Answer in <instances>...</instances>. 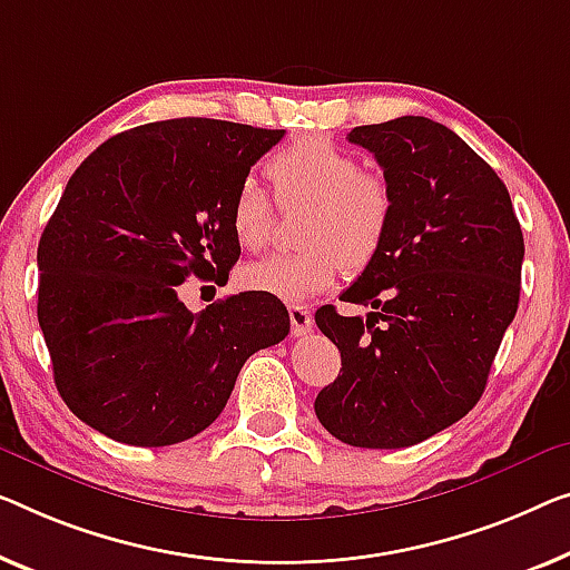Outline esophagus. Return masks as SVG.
<instances>
[{
	"mask_svg": "<svg viewBox=\"0 0 570 570\" xmlns=\"http://www.w3.org/2000/svg\"><path fill=\"white\" fill-rule=\"evenodd\" d=\"M288 320H292V333L296 337L312 333L314 320L309 307H304V304H288Z\"/></svg>",
	"mask_w": 570,
	"mask_h": 570,
	"instance_id": "34e87169",
	"label": "esophagus"
}]
</instances>
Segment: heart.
I'll return each mask as SVG.
<instances>
[{"instance_id":"b5f03b06","label":"heart","mask_w":570,"mask_h":570,"mask_svg":"<svg viewBox=\"0 0 570 570\" xmlns=\"http://www.w3.org/2000/svg\"><path fill=\"white\" fill-rule=\"evenodd\" d=\"M266 174L278 204L312 202L296 253H274L243 268V286L286 302L309 299L333 286L345 263L363 268L384 245L394 199L384 178L361 171V160L325 135H304L268 158ZM237 243L261 250L274 235V204L245 181L230 204Z\"/></svg>"}]
</instances>
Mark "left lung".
<instances>
[{"mask_svg":"<svg viewBox=\"0 0 570 570\" xmlns=\"http://www.w3.org/2000/svg\"><path fill=\"white\" fill-rule=\"evenodd\" d=\"M347 140L384 168L394 212L384 245L343 302L314 322L340 351L314 412L355 448H410L479 402L520 304L524 240L502 178L445 125L396 117Z\"/></svg>","mask_w":570,"mask_h":570,"instance_id":"left-lung-1","label":"left lung"}]
</instances>
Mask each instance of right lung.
<instances>
[{"instance_id": "add662e5", "label": "right lung", "mask_w": 570, "mask_h": 570, "mask_svg": "<svg viewBox=\"0 0 570 570\" xmlns=\"http://www.w3.org/2000/svg\"><path fill=\"white\" fill-rule=\"evenodd\" d=\"M284 130L207 117L132 127L68 178L38 245V322L56 389L125 445H176L225 410L243 363L288 335L276 296L189 312L178 286L240 258L230 204Z\"/></svg>"}]
</instances>
